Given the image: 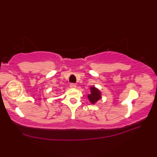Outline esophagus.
Instances as JSON below:
<instances>
[{
  "label": "esophagus",
  "instance_id": "obj_1",
  "mask_svg": "<svg viewBox=\"0 0 157 157\" xmlns=\"http://www.w3.org/2000/svg\"><path fill=\"white\" fill-rule=\"evenodd\" d=\"M70 87L72 88H74L76 87V84H74V83H71V84H70Z\"/></svg>",
  "mask_w": 157,
  "mask_h": 157
}]
</instances>
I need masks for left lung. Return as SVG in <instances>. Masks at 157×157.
<instances>
[{"label": "left lung", "instance_id": "8db88e82", "mask_svg": "<svg viewBox=\"0 0 157 157\" xmlns=\"http://www.w3.org/2000/svg\"><path fill=\"white\" fill-rule=\"evenodd\" d=\"M91 94H88V97L89 101H90L92 104H94L97 102L98 100L101 98V93L97 88L95 87H91L90 88Z\"/></svg>", "mask_w": 157, "mask_h": 157}]
</instances>
